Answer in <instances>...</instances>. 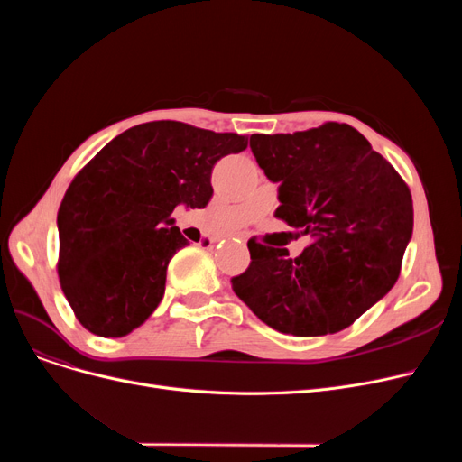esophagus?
I'll return each instance as SVG.
<instances>
[{"instance_id":"obj_1","label":"esophagus","mask_w":462,"mask_h":462,"mask_svg":"<svg viewBox=\"0 0 462 462\" xmlns=\"http://www.w3.org/2000/svg\"><path fill=\"white\" fill-rule=\"evenodd\" d=\"M232 239L239 241V244H245V241H247V236H245V234H236Z\"/></svg>"}]
</instances>
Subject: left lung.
Instances as JSON below:
<instances>
[{"mask_svg":"<svg viewBox=\"0 0 462 462\" xmlns=\"http://www.w3.org/2000/svg\"><path fill=\"white\" fill-rule=\"evenodd\" d=\"M258 166L279 183L275 217L310 244L298 258L249 239L236 296L270 328L298 337L341 331L399 279L414 228L397 170L346 124L294 134H253Z\"/></svg>","mask_w":462,"mask_h":462,"instance_id":"left-lung-1","label":"left lung"}]
</instances>
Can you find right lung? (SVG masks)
<instances>
[{
	"instance_id": "obj_1",
	"label": "right lung",
	"mask_w": 462,
	"mask_h": 462,
	"mask_svg": "<svg viewBox=\"0 0 462 462\" xmlns=\"http://www.w3.org/2000/svg\"><path fill=\"white\" fill-rule=\"evenodd\" d=\"M247 148L236 133L150 121L121 133L70 181L58 211V275L79 322L99 337L142 326L189 241L176 206L206 208L215 162Z\"/></svg>"
}]
</instances>
